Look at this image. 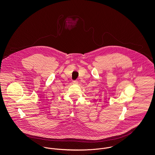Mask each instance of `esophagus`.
<instances>
[{"mask_svg": "<svg viewBox=\"0 0 155 155\" xmlns=\"http://www.w3.org/2000/svg\"><path fill=\"white\" fill-rule=\"evenodd\" d=\"M72 83H73V84H78V81L75 80V81H73Z\"/></svg>", "mask_w": 155, "mask_h": 155, "instance_id": "34e87169", "label": "esophagus"}]
</instances>
